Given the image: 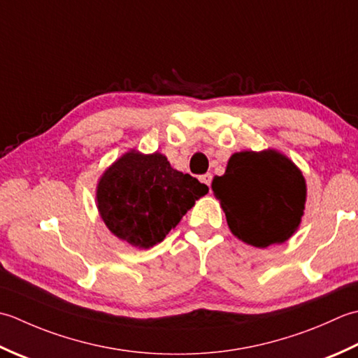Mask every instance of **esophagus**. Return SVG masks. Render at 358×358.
I'll use <instances>...</instances> for the list:
<instances>
[{
  "mask_svg": "<svg viewBox=\"0 0 358 358\" xmlns=\"http://www.w3.org/2000/svg\"><path fill=\"white\" fill-rule=\"evenodd\" d=\"M199 179H201V182H203V184L210 187V184H211V174H210V173L202 174V176H201Z\"/></svg>",
  "mask_w": 358,
  "mask_h": 358,
  "instance_id": "1",
  "label": "esophagus"
}]
</instances>
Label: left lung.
I'll return each instance as SVG.
<instances>
[{"label": "left lung", "mask_w": 358, "mask_h": 358, "mask_svg": "<svg viewBox=\"0 0 358 358\" xmlns=\"http://www.w3.org/2000/svg\"><path fill=\"white\" fill-rule=\"evenodd\" d=\"M211 189L233 235L259 249L287 241L301 222L306 182L278 151L235 152Z\"/></svg>", "instance_id": "obj_1"}]
</instances>
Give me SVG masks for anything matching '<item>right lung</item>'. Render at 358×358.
Here are the masks:
<instances>
[{"label": "right lung", "mask_w": 358, "mask_h": 358, "mask_svg": "<svg viewBox=\"0 0 358 358\" xmlns=\"http://www.w3.org/2000/svg\"><path fill=\"white\" fill-rule=\"evenodd\" d=\"M207 193L206 184L173 170L160 152L145 156L129 151L101 176L97 206L115 236L138 249H150Z\"/></svg>", "instance_id": "1"}]
</instances>
